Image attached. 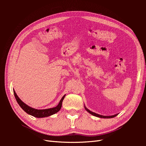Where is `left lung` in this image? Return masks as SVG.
Instances as JSON below:
<instances>
[{"label": "left lung", "mask_w": 146, "mask_h": 146, "mask_svg": "<svg viewBox=\"0 0 146 146\" xmlns=\"http://www.w3.org/2000/svg\"><path fill=\"white\" fill-rule=\"evenodd\" d=\"M85 108L86 110V111L89 113H90L91 114H92V115H93V116H96V117H101V118H112V117H115L116 116H117V114H115V115H113V116H102V115H100V114H96V113H93V112H92V111H90L88 109H87L86 107H85Z\"/></svg>", "instance_id": "left-lung-1"}]
</instances>
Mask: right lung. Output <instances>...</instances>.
<instances>
[{
  "instance_id": "obj_1",
  "label": "right lung",
  "mask_w": 146,
  "mask_h": 146,
  "mask_svg": "<svg viewBox=\"0 0 146 146\" xmlns=\"http://www.w3.org/2000/svg\"><path fill=\"white\" fill-rule=\"evenodd\" d=\"M13 92H14V95L15 96L17 102L18 103V104L20 105V107L22 108V109H23L26 113H28L29 114H30V115L36 117H47V116L52 115V114H54L55 113L59 111L60 110L61 108V106H62L63 100L66 96L64 95L62 99H61V100L60 101L58 105H57L56 107L48 108V109H44V110H37V109H35L33 108L30 107L27 105H26L25 103H24L19 98V97L17 96L15 90L13 91Z\"/></svg>"
}]
</instances>
